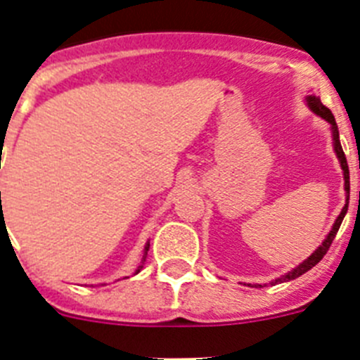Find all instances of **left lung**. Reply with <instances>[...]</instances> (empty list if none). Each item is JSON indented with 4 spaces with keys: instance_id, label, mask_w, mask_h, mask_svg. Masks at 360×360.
Segmentation results:
<instances>
[{
    "instance_id": "obj_1",
    "label": "left lung",
    "mask_w": 360,
    "mask_h": 360,
    "mask_svg": "<svg viewBox=\"0 0 360 360\" xmlns=\"http://www.w3.org/2000/svg\"><path fill=\"white\" fill-rule=\"evenodd\" d=\"M304 103H307L308 110L311 111V113H316L317 117H321V119H324L326 122L330 124V133H332V146H333V151H335L337 155V160H339V164H341V169H342V178H345V191H346V202H345V207H342L341 214L337 216L335 221H333L332 229H330V232L326 234V238L323 240V243L317 247L314 252L310 254V256L304 259V262H301L299 265H295L294 269L288 270L287 274L279 276V278L272 279V281L269 283V285H279V283H287V281H292V279L299 278V276H303L304 272H308V270L311 269V266H316L317 263L323 259V256L326 254V250L330 249V245H332L333 238H335L337 231H339V227H341L342 219H345L346 212H348V203H349V169H348V162H346V157H345V151H342V146H341V141H339V129H337V122L335 119H333L332 111L328 110V108L324 106L323 103H321V98L317 97L316 94L307 95L304 97ZM359 198H360V191H359ZM250 287V285H249ZM254 287H259L262 288L263 285H254ZM266 287V283H265Z\"/></svg>"
}]
</instances>
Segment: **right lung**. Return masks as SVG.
I'll list each match as a JSON object with an SVG mask.
<instances>
[{"label":"right lung","mask_w":360,"mask_h":360,"mask_svg":"<svg viewBox=\"0 0 360 360\" xmlns=\"http://www.w3.org/2000/svg\"><path fill=\"white\" fill-rule=\"evenodd\" d=\"M0 198H1V191H0ZM3 221H5V218H3V214H1V216H0V224H3ZM148 250H149V241L144 245V256H142L141 265H139V266H136V269H135V274H139V272H141V270H142V265H144V262H146V256H148ZM135 274H133V276H135Z\"/></svg>","instance_id":"right-lung-1"}]
</instances>
